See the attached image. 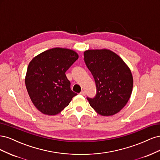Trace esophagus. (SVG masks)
<instances>
[{
	"label": "esophagus",
	"mask_w": 160,
	"mask_h": 160,
	"mask_svg": "<svg viewBox=\"0 0 160 160\" xmlns=\"http://www.w3.org/2000/svg\"><path fill=\"white\" fill-rule=\"evenodd\" d=\"M80 95H83V96H85V91H81Z\"/></svg>",
	"instance_id": "1"
}]
</instances>
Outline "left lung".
Masks as SVG:
<instances>
[{
  "label": "left lung",
  "mask_w": 160,
  "mask_h": 160,
  "mask_svg": "<svg viewBox=\"0 0 160 160\" xmlns=\"http://www.w3.org/2000/svg\"><path fill=\"white\" fill-rule=\"evenodd\" d=\"M83 54L97 89L94 98H87L91 107L103 116L119 112L127 104L133 89V77L128 66L108 49L88 50Z\"/></svg>",
  "instance_id": "left-lung-1"
}]
</instances>
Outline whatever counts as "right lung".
Segmentation results:
<instances>
[{
	"label": "right lung",
	"mask_w": 160,
	"mask_h": 160,
	"mask_svg": "<svg viewBox=\"0 0 160 160\" xmlns=\"http://www.w3.org/2000/svg\"><path fill=\"white\" fill-rule=\"evenodd\" d=\"M78 58L74 51L57 47L40 53L29 62L26 88L32 103L43 114H58L77 95L71 89L65 72Z\"/></svg>",
	"instance_id": "add662e5"
}]
</instances>
